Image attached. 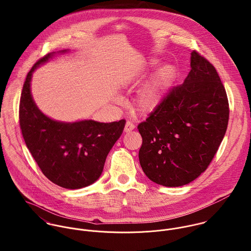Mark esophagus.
<instances>
[{
    "label": "esophagus",
    "mask_w": 251,
    "mask_h": 251,
    "mask_svg": "<svg viewBox=\"0 0 251 251\" xmlns=\"http://www.w3.org/2000/svg\"><path fill=\"white\" fill-rule=\"evenodd\" d=\"M134 127H135V126L131 122L127 121L126 123V126H125V132H130L134 129Z\"/></svg>",
    "instance_id": "1"
}]
</instances>
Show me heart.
Returning <instances> with one entry per match:
<instances>
[{"label": "heart", "mask_w": 251, "mask_h": 251, "mask_svg": "<svg viewBox=\"0 0 251 251\" xmlns=\"http://www.w3.org/2000/svg\"><path fill=\"white\" fill-rule=\"evenodd\" d=\"M157 65V61H151L133 77L126 79L125 84L129 85L138 82ZM176 78V70L172 66H163L156 70L139 91L135 103L139 111L151 113L161 103L165 94L173 85Z\"/></svg>", "instance_id": "obj_1"}]
</instances>
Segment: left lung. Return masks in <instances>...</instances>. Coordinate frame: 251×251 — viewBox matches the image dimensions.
<instances>
[{
	"label": "left lung",
	"mask_w": 251,
	"mask_h": 251,
	"mask_svg": "<svg viewBox=\"0 0 251 251\" xmlns=\"http://www.w3.org/2000/svg\"><path fill=\"white\" fill-rule=\"evenodd\" d=\"M191 70L137 128L146 176L164 186L189 183L215 156L228 126L229 103L215 67L193 50Z\"/></svg>",
	"instance_id": "left-lung-1"
}]
</instances>
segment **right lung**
<instances>
[{
    "label": "right lung",
    "mask_w": 251,
    "mask_h": 251,
    "mask_svg": "<svg viewBox=\"0 0 251 251\" xmlns=\"http://www.w3.org/2000/svg\"><path fill=\"white\" fill-rule=\"evenodd\" d=\"M50 56L49 53L40 58L28 72L19 104L20 128L43 175L59 186L78 189L100 178L126 120L109 124L92 120L65 124L43 115L32 99L30 82L36 67Z\"/></svg>",
    "instance_id": "add662e5"
}]
</instances>
